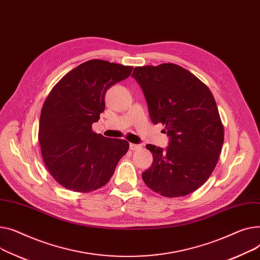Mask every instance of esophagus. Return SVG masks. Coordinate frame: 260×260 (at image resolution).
I'll return each instance as SVG.
<instances>
[{
    "label": "esophagus",
    "instance_id": "esophagus-1",
    "mask_svg": "<svg viewBox=\"0 0 260 260\" xmlns=\"http://www.w3.org/2000/svg\"><path fill=\"white\" fill-rule=\"evenodd\" d=\"M142 148V146L141 145H137V144H130V150H133V151H135V150H139V149H141Z\"/></svg>",
    "mask_w": 260,
    "mask_h": 260
}]
</instances>
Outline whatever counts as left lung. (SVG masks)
Listing matches in <instances>:
<instances>
[{"mask_svg": "<svg viewBox=\"0 0 260 260\" xmlns=\"http://www.w3.org/2000/svg\"><path fill=\"white\" fill-rule=\"evenodd\" d=\"M151 120L165 125L167 149L147 145L153 155L143 172L145 184L165 197L188 195L215 169L223 144V126L214 96L194 74L178 65L135 67Z\"/></svg>", "mask_w": 260, "mask_h": 260, "instance_id": "1", "label": "left lung"}]
</instances>
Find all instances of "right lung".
Listing matches in <instances>:
<instances>
[{
  "label": "right lung",
  "instance_id": "add662e5",
  "mask_svg": "<svg viewBox=\"0 0 260 260\" xmlns=\"http://www.w3.org/2000/svg\"><path fill=\"white\" fill-rule=\"evenodd\" d=\"M133 67L90 59L64 75L46 99L39 143L51 176L64 188L90 192L106 185L129 149L125 140L92 131L105 110V94Z\"/></svg>",
  "mask_w": 260,
  "mask_h": 260
}]
</instances>
